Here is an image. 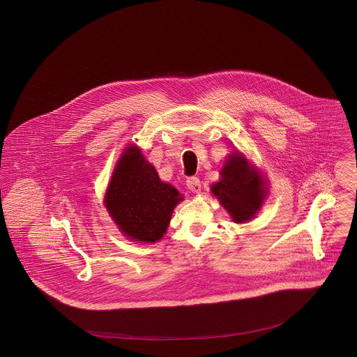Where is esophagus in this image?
Instances as JSON below:
<instances>
[{
  "label": "esophagus",
  "instance_id": "esophagus-1",
  "mask_svg": "<svg viewBox=\"0 0 357 357\" xmlns=\"http://www.w3.org/2000/svg\"><path fill=\"white\" fill-rule=\"evenodd\" d=\"M187 187H188L192 192L198 194V192H201L202 184H201V180H199L197 176H192V177H188V178H187Z\"/></svg>",
  "mask_w": 357,
  "mask_h": 357
}]
</instances>
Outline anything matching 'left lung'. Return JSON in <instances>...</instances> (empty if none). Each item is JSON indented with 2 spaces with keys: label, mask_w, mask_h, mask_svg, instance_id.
I'll return each instance as SVG.
<instances>
[{
  "label": "left lung",
  "mask_w": 357,
  "mask_h": 357,
  "mask_svg": "<svg viewBox=\"0 0 357 357\" xmlns=\"http://www.w3.org/2000/svg\"><path fill=\"white\" fill-rule=\"evenodd\" d=\"M221 180L211 187L235 222L252 220L265 198V184L241 153H231L221 169Z\"/></svg>",
  "instance_id": "left-lung-1"
}]
</instances>
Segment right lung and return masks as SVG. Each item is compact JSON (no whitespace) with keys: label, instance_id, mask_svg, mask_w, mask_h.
<instances>
[{"label":"right lung","instance_id":"add662e5","mask_svg":"<svg viewBox=\"0 0 357 357\" xmlns=\"http://www.w3.org/2000/svg\"><path fill=\"white\" fill-rule=\"evenodd\" d=\"M178 191L159 180L139 147H128L119 159L104 204L119 229L132 241L156 242L170 222Z\"/></svg>","mask_w":357,"mask_h":357}]
</instances>
